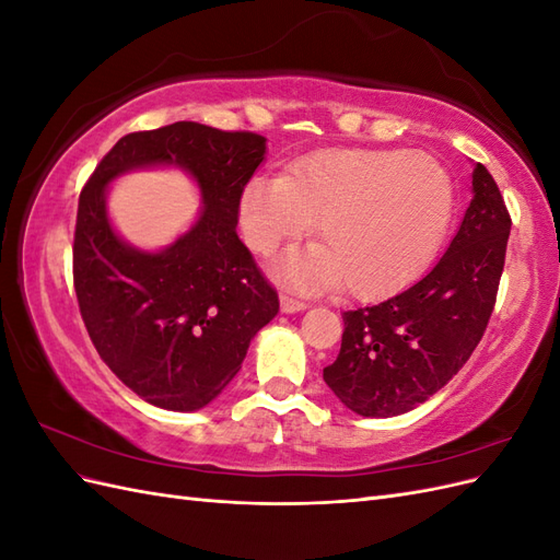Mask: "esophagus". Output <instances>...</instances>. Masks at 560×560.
<instances>
[{"label":"esophagus","mask_w":560,"mask_h":560,"mask_svg":"<svg viewBox=\"0 0 560 560\" xmlns=\"http://www.w3.org/2000/svg\"><path fill=\"white\" fill-rule=\"evenodd\" d=\"M308 303L306 301H299L292 294H280V311L282 313H299V311H306Z\"/></svg>","instance_id":"obj_1"}]
</instances>
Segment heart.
Returning a JSON list of instances; mask_svg holds the SVG:
<instances>
[{
	"mask_svg": "<svg viewBox=\"0 0 560 560\" xmlns=\"http://www.w3.org/2000/svg\"><path fill=\"white\" fill-rule=\"evenodd\" d=\"M455 210L448 167L425 151L331 149L290 175H254L241 196L245 243L270 254L317 219V245L290 249L276 273L296 290L376 299L411 282Z\"/></svg>",
	"mask_w": 560,
	"mask_h": 560,
	"instance_id": "obj_1",
	"label": "heart"
}]
</instances>
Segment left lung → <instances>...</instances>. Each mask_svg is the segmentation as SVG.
I'll use <instances>...</instances> for the list:
<instances>
[{"mask_svg":"<svg viewBox=\"0 0 560 560\" xmlns=\"http://www.w3.org/2000/svg\"><path fill=\"white\" fill-rule=\"evenodd\" d=\"M512 219L495 179L474 163L471 202L428 276L376 306L343 313L325 383L350 411L389 418L442 389L479 346L498 296Z\"/></svg>","mask_w":560,"mask_h":560,"instance_id":"8db88e82","label":"left lung"}]
</instances>
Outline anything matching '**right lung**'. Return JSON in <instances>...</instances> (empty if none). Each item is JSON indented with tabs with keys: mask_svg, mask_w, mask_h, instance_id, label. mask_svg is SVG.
<instances>
[{
	"mask_svg": "<svg viewBox=\"0 0 560 560\" xmlns=\"http://www.w3.org/2000/svg\"><path fill=\"white\" fill-rule=\"evenodd\" d=\"M264 159L261 135L177 121L118 140L79 196L74 290L83 325L116 378L159 409H206L278 315L276 290L235 233L243 189ZM149 166H177L203 200L197 222L161 250L124 242L106 212L110 182Z\"/></svg>",
	"mask_w": 560,
	"mask_h": 560,
	"instance_id": "add662e5",
	"label": "right lung"
}]
</instances>
